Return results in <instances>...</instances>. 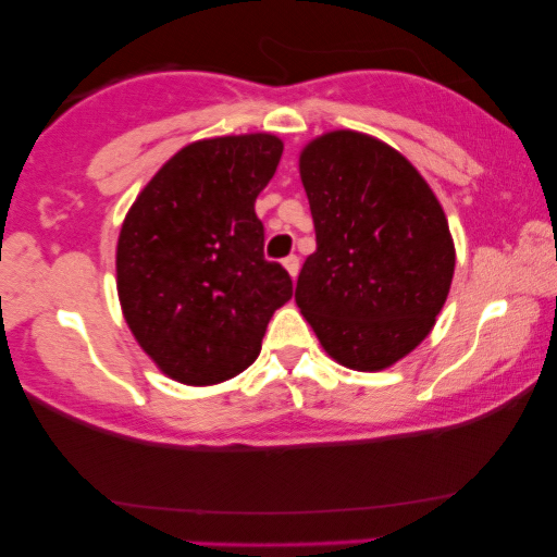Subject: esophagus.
<instances>
[{
	"label": "esophagus",
	"instance_id": "obj_1",
	"mask_svg": "<svg viewBox=\"0 0 557 557\" xmlns=\"http://www.w3.org/2000/svg\"><path fill=\"white\" fill-rule=\"evenodd\" d=\"M284 269L288 271V276H292V278L299 276V256H286L284 258Z\"/></svg>",
	"mask_w": 557,
	"mask_h": 557
}]
</instances>
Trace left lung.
Here are the masks:
<instances>
[{
  "label": "left lung",
  "mask_w": 557,
  "mask_h": 557,
  "mask_svg": "<svg viewBox=\"0 0 557 557\" xmlns=\"http://www.w3.org/2000/svg\"><path fill=\"white\" fill-rule=\"evenodd\" d=\"M317 250L296 304L334 360L383 370L431 332L454 278L444 210L406 157L357 132L301 151Z\"/></svg>",
  "instance_id": "obj_1"
}]
</instances>
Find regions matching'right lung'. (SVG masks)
<instances>
[{"label": "right lung", "instance_id": "obj_1", "mask_svg": "<svg viewBox=\"0 0 557 557\" xmlns=\"http://www.w3.org/2000/svg\"><path fill=\"white\" fill-rule=\"evenodd\" d=\"M281 151L271 134L189 144L124 220L121 309L144 352L180 383L215 385L253 364L273 311L292 299V276L265 261L256 215Z\"/></svg>", "mask_w": 557, "mask_h": 557}]
</instances>
